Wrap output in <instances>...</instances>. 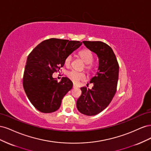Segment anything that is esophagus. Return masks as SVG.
<instances>
[{"label": "esophagus", "instance_id": "esophagus-1", "mask_svg": "<svg viewBox=\"0 0 151 151\" xmlns=\"http://www.w3.org/2000/svg\"><path fill=\"white\" fill-rule=\"evenodd\" d=\"M77 88V86L76 84H73V88Z\"/></svg>", "mask_w": 151, "mask_h": 151}]
</instances>
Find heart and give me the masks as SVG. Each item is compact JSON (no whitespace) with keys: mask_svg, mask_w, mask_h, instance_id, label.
I'll return each mask as SVG.
<instances>
[{"mask_svg":"<svg viewBox=\"0 0 151 151\" xmlns=\"http://www.w3.org/2000/svg\"><path fill=\"white\" fill-rule=\"evenodd\" d=\"M79 57L83 60V61L86 63L85 68L87 70H91L92 68L91 63L93 61V55L89 50L88 49H83L81 50L79 52ZM72 61V56L68 55L64 60V64L66 67H69ZM67 77L70 79L72 82L76 83L79 81L83 80L85 78V76L82 72H76L74 70H72L67 73Z\"/></svg>","mask_w":151,"mask_h":151,"instance_id":"b5f03b06","label":"heart"}]
</instances>
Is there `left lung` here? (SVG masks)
Returning <instances> with one entry per match:
<instances>
[{
    "label": "left lung",
    "mask_w": 151,
    "mask_h": 151,
    "mask_svg": "<svg viewBox=\"0 0 151 151\" xmlns=\"http://www.w3.org/2000/svg\"><path fill=\"white\" fill-rule=\"evenodd\" d=\"M83 43L97 55L99 67L96 76L89 83L91 89L83 87L82 94L76 105L79 111L85 115L93 116L101 112L111 103L115 96L119 73V65L112 48L102 42L84 41Z\"/></svg>",
    "instance_id": "obj_1"
}]
</instances>
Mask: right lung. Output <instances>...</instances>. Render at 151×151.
<instances>
[{
  "label": "right lung",
  "mask_w": 151,
  "mask_h": 151,
  "mask_svg": "<svg viewBox=\"0 0 151 151\" xmlns=\"http://www.w3.org/2000/svg\"><path fill=\"white\" fill-rule=\"evenodd\" d=\"M81 45L79 41L50 38L40 43L29 54L22 84L27 97L38 111L48 113L60 108L73 83L67 77L58 82L52 77L53 73L64 65L65 58Z\"/></svg>",
  "instance_id": "add662e5"
}]
</instances>
